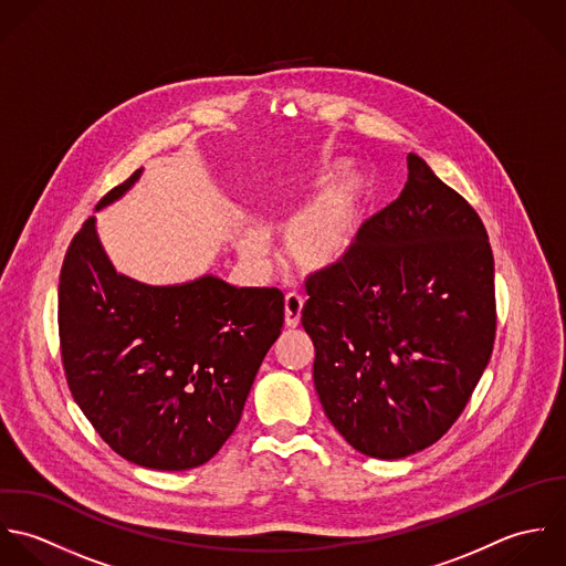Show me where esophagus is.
I'll return each instance as SVG.
<instances>
[{"label":"esophagus","instance_id":"obj_1","mask_svg":"<svg viewBox=\"0 0 566 566\" xmlns=\"http://www.w3.org/2000/svg\"><path fill=\"white\" fill-rule=\"evenodd\" d=\"M302 308H304V300L297 293H289L286 300H284V322H286V328H297L300 326Z\"/></svg>","mask_w":566,"mask_h":566}]
</instances>
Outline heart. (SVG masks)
<instances>
[{"label": "heart", "instance_id": "1", "mask_svg": "<svg viewBox=\"0 0 566 566\" xmlns=\"http://www.w3.org/2000/svg\"><path fill=\"white\" fill-rule=\"evenodd\" d=\"M335 166L322 170V181L333 179ZM374 206V190L365 175L345 170L315 201L295 214L282 233L286 260L304 273H328L352 255ZM242 258L258 262L264 244L253 231L238 238Z\"/></svg>", "mask_w": 566, "mask_h": 566}]
</instances>
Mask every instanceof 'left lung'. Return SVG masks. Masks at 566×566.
Returning <instances> with one entry per match:
<instances>
[{
	"label": "left lung",
	"instance_id": "8db88e82",
	"mask_svg": "<svg viewBox=\"0 0 566 566\" xmlns=\"http://www.w3.org/2000/svg\"><path fill=\"white\" fill-rule=\"evenodd\" d=\"M407 168L400 197L365 223L352 255L306 280L302 311L322 407L376 459L409 457L451 429L496 331L479 214L416 153Z\"/></svg>",
	"mask_w": 566,
	"mask_h": 566
}]
</instances>
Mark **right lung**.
Listing matches in <instances>:
<instances>
[{
	"label": "right lung",
	"mask_w": 566,
	"mask_h": 566,
	"mask_svg": "<svg viewBox=\"0 0 566 566\" xmlns=\"http://www.w3.org/2000/svg\"><path fill=\"white\" fill-rule=\"evenodd\" d=\"M139 177L142 168L96 212ZM282 324L277 289H238L217 275L153 286L117 273L96 217L63 260L59 335L70 391L98 436L144 468L188 470L219 452Z\"/></svg>",
	"instance_id": "obj_1"
}]
</instances>
